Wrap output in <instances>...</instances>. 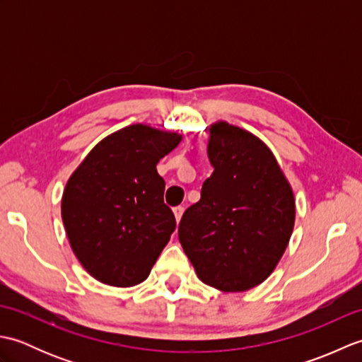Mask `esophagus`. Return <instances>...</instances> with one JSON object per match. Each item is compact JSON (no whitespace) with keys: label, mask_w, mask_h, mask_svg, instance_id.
<instances>
[{"label":"esophagus","mask_w":362,"mask_h":362,"mask_svg":"<svg viewBox=\"0 0 362 362\" xmlns=\"http://www.w3.org/2000/svg\"><path fill=\"white\" fill-rule=\"evenodd\" d=\"M174 211V216H175V221L179 222L180 219H182V214H183V211H185V209H183V206H175V209L173 210Z\"/></svg>","instance_id":"obj_1"}]
</instances>
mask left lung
Masks as SVG:
<instances>
[{"label":"left lung","instance_id":"obj_1","mask_svg":"<svg viewBox=\"0 0 362 362\" xmlns=\"http://www.w3.org/2000/svg\"><path fill=\"white\" fill-rule=\"evenodd\" d=\"M213 173L183 213L179 241L199 280L222 292L263 283L286 250L296 222L291 183L257 135L227 121L210 126Z\"/></svg>","mask_w":362,"mask_h":362}]
</instances>
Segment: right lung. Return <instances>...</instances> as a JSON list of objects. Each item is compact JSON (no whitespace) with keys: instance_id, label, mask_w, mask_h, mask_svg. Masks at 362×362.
<instances>
[{"instance_id":"right-lung-1","label":"right lung","mask_w":362,"mask_h":362,"mask_svg":"<svg viewBox=\"0 0 362 362\" xmlns=\"http://www.w3.org/2000/svg\"><path fill=\"white\" fill-rule=\"evenodd\" d=\"M182 135L132 124L99 141L66 182L62 221L76 258L104 284L144 281L175 228L160 158Z\"/></svg>"}]
</instances>
